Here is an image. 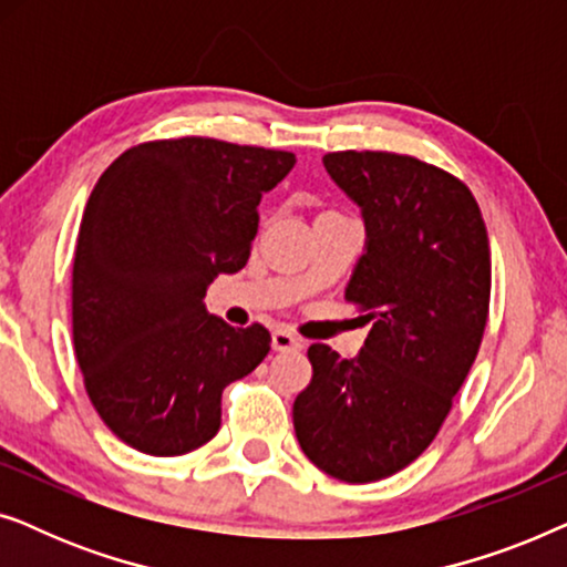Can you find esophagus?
<instances>
[{
  "mask_svg": "<svg viewBox=\"0 0 567 567\" xmlns=\"http://www.w3.org/2000/svg\"><path fill=\"white\" fill-rule=\"evenodd\" d=\"M274 351H299L301 346V338H297L293 336L291 330H286V328H278V330H274Z\"/></svg>",
  "mask_w": 567,
  "mask_h": 567,
  "instance_id": "obj_1",
  "label": "esophagus"
}]
</instances>
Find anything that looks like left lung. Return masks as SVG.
<instances>
[{
  "mask_svg": "<svg viewBox=\"0 0 567 567\" xmlns=\"http://www.w3.org/2000/svg\"><path fill=\"white\" fill-rule=\"evenodd\" d=\"M332 181L361 206L367 252L346 301L371 322L355 359L309 346L293 400L301 452L330 477L374 483L436 439L483 343L491 243L467 185L394 152H330Z\"/></svg>",
  "mask_w": 567,
  "mask_h": 567,
  "instance_id": "left-lung-1",
  "label": "left lung"
}]
</instances>
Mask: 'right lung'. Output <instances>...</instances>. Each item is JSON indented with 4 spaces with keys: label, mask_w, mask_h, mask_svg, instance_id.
I'll return each mask as SVG.
<instances>
[{
    "label": "right lung",
    "mask_w": 567,
    "mask_h": 567,
    "mask_svg": "<svg viewBox=\"0 0 567 567\" xmlns=\"http://www.w3.org/2000/svg\"><path fill=\"white\" fill-rule=\"evenodd\" d=\"M291 152L208 136L131 146L100 175L76 237L72 336L84 390L136 452L181 456L221 425V392L266 359L262 324L208 315L206 286L237 274L258 204Z\"/></svg>",
    "instance_id": "obj_1"
}]
</instances>
